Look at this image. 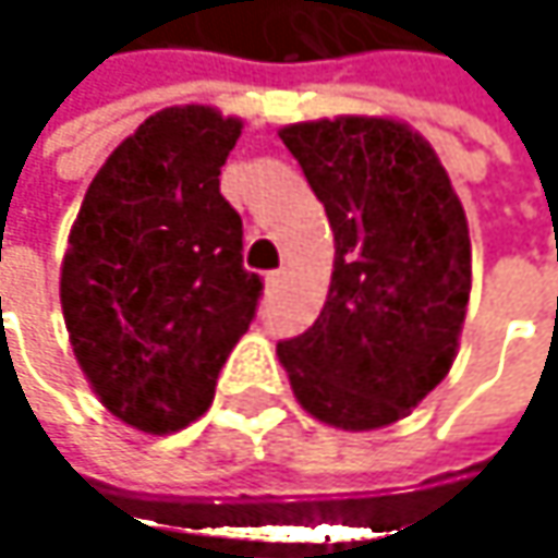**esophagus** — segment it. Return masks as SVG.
I'll list each match as a JSON object with an SVG mask.
<instances>
[{
  "label": "esophagus",
  "mask_w": 558,
  "mask_h": 558,
  "mask_svg": "<svg viewBox=\"0 0 558 558\" xmlns=\"http://www.w3.org/2000/svg\"><path fill=\"white\" fill-rule=\"evenodd\" d=\"M280 283H283V271H271V275L265 278V290H268V293H278Z\"/></svg>",
  "instance_id": "34e87169"
}]
</instances>
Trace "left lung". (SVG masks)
<instances>
[{"label": "left lung", "mask_w": 558, "mask_h": 558, "mask_svg": "<svg viewBox=\"0 0 558 558\" xmlns=\"http://www.w3.org/2000/svg\"><path fill=\"white\" fill-rule=\"evenodd\" d=\"M280 142L336 235L329 296L278 342L280 365L316 420L388 426L452 368L472 290L465 209L429 142L393 119L296 122Z\"/></svg>", "instance_id": "8db88e82"}]
</instances>
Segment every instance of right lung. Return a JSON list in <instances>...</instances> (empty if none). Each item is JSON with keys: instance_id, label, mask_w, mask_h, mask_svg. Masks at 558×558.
<instances>
[{"instance_id": "obj_1", "label": "right lung", "mask_w": 558, "mask_h": 558, "mask_svg": "<svg viewBox=\"0 0 558 558\" xmlns=\"http://www.w3.org/2000/svg\"><path fill=\"white\" fill-rule=\"evenodd\" d=\"M242 135L209 106H170L93 177L60 265L73 355L129 426L177 433L206 413L255 319L262 278L242 265V219L219 168Z\"/></svg>"}]
</instances>
